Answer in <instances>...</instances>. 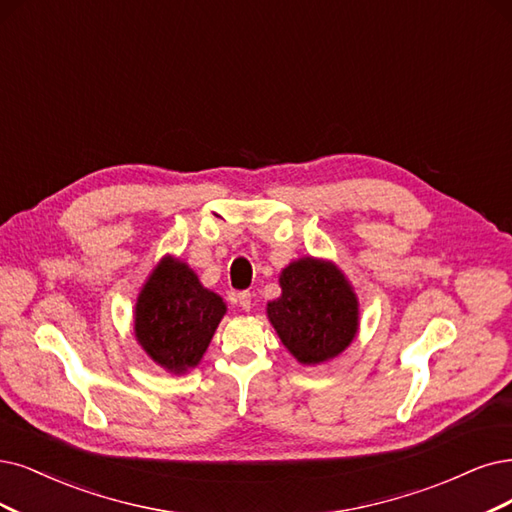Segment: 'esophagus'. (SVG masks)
I'll return each mask as SVG.
<instances>
[{"mask_svg": "<svg viewBox=\"0 0 512 512\" xmlns=\"http://www.w3.org/2000/svg\"><path fill=\"white\" fill-rule=\"evenodd\" d=\"M251 293L249 291H242V293H238V304H240V308L244 310V312H249L251 310Z\"/></svg>", "mask_w": 512, "mask_h": 512, "instance_id": "esophagus-1", "label": "esophagus"}]
</instances>
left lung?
I'll return each mask as SVG.
<instances>
[{
	"label": "left lung",
	"instance_id": "left-lung-1",
	"mask_svg": "<svg viewBox=\"0 0 512 512\" xmlns=\"http://www.w3.org/2000/svg\"><path fill=\"white\" fill-rule=\"evenodd\" d=\"M282 295L268 304L280 342L301 365L342 354L358 331V299L335 263L301 257L280 272Z\"/></svg>",
	"mask_w": 512,
	"mask_h": 512
}]
</instances>
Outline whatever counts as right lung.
<instances>
[{"label":"right lung","mask_w":512,"mask_h":512,"mask_svg":"<svg viewBox=\"0 0 512 512\" xmlns=\"http://www.w3.org/2000/svg\"><path fill=\"white\" fill-rule=\"evenodd\" d=\"M225 310L187 263L168 255L137 297L135 337L151 361L181 375L200 363Z\"/></svg>","instance_id":"1"}]
</instances>
